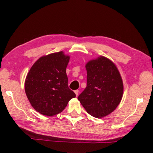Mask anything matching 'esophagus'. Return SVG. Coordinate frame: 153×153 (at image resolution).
I'll use <instances>...</instances> for the list:
<instances>
[{
    "mask_svg": "<svg viewBox=\"0 0 153 153\" xmlns=\"http://www.w3.org/2000/svg\"><path fill=\"white\" fill-rule=\"evenodd\" d=\"M74 92H75V94H76V97H77V96H78V94H79V90H76L74 91Z\"/></svg>",
    "mask_w": 153,
    "mask_h": 153,
    "instance_id": "34e87169",
    "label": "esophagus"
}]
</instances>
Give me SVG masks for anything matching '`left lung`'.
Returning <instances> with one entry per match:
<instances>
[{
	"mask_svg": "<svg viewBox=\"0 0 153 153\" xmlns=\"http://www.w3.org/2000/svg\"><path fill=\"white\" fill-rule=\"evenodd\" d=\"M87 86L77 97L90 115L101 118L117 108L123 97V84L117 67L100 56L88 62Z\"/></svg>",
	"mask_w": 153,
	"mask_h": 153,
	"instance_id": "obj_1",
	"label": "left lung"
}]
</instances>
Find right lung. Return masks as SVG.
<instances>
[{
    "label": "right lung",
    "instance_id": "1",
    "mask_svg": "<svg viewBox=\"0 0 153 153\" xmlns=\"http://www.w3.org/2000/svg\"><path fill=\"white\" fill-rule=\"evenodd\" d=\"M69 56L63 51L43 56L27 75L25 91L31 105L38 113L53 116L62 112L76 94L69 88L66 68Z\"/></svg>",
    "mask_w": 153,
    "mask_h": 153
}]
</instances>
